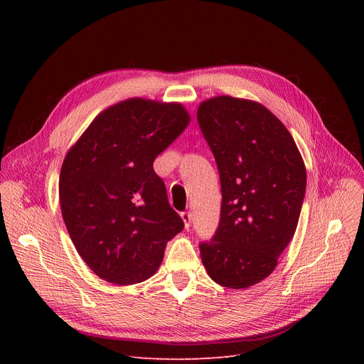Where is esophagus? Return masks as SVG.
Instances as JSON below:
<instances>
[{"mask_svg": "<svg viewBox=\"0 0 364 364\" xmlns=\"http://www.w3.org/2000/svg\"><path fill=\"white\" fill-rule=\"evenodd\" d=\"M181 218H183V221H184L186 228H188L190 224H192V214H190L188 211H184V213H181Z\"/></svg>", "mask_w": 364, "mask_h": 364, "instance_id": "1", "label": "esophagus"}]
</instances>
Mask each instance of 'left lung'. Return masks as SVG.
<instances>
[{"mask_svg": "<svg viewBox=\"0 0 364 364\" xmlns=\"http://www.w3.org/2000/svg\"><path fill=\"white\" fill-rule=\"evenodd\" d=\"M198 122L221 183L215 235L199 245L214 282L243 289L270 276L295 235L307 186L291 132L262 105L230 95L205 100Z\"/></svg>", "mask_w": 364, "mask_h": 364, "instance_id": "obj_1", "label": "left lung"}]
</instances>
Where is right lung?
Instances as JSON below:
<instances>
[{"mask_svg": "<svg viewBox=\"0 0 364 364\" xmlns=\"http://www.w3.org/2000/svg\"><path fill=\"white\" fill-rule=\"evenodd\" d=\"M188 122L180 103L128 99L103 110L68 151L62 215L76 251L106 282L151 277L166 242L184 228L153 161Z\"/></svg>", "mask_w": 364, "mask_h": 364, "instance_id": "1", "label": "right lung"}]
</instances>
